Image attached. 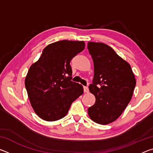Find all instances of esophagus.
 <instances>
[{"instance_id":"1","label":"esophagus","mask_w":153,"mask_h":153,"mask_svg":"<svg viewBox=\"0 0 153 153\" xmlns=\"http://www.w3.org/2000/svg\"><path fill=\"white\" fill-rule=\"evenodd\" d=\"M84 91L86 93H88L89 92V89L88 88V86H84Z\"/></svg>"}]
</instances>
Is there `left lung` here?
<instances>
[{"label": "left lung", "mask_w": 153, "mask_h": 153, "mask_svg": "<svg viewBox=\"0 0 153 153\" xmlns=\"http://www.w3.org/2000/svg\"><path fill=\"white\" fill-rule=\"evenodd\" d=\"M88 49L94 63V78L89 90L95 96L88 108L90 119L107 125L115 121L132 97L136 79L129 64L109 46L89 42Z\"/></svg>", "instance_id": "obj_1"}]
</instances>
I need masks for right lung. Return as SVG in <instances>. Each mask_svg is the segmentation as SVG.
Here are the masks:
<instances>
[{"label": "right lung", "instance_id": "add662e5", "mask_svg": "<svg viewBox=\"0 0 153 153\" xmlns=\"http://www.w3.org/2000/svg\"><path fill=\"white\" fill-rule=\"evenodd\" d=\"M84 47V41L52 43L30 67L25 88L32 108L43 120L54 121L64 117L71 103L84 92L81 84L71 81L70 61Z\"/></svg>", "mask_w": 153, "mask_h": 153}]
</instances>
